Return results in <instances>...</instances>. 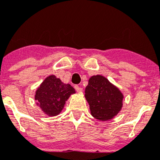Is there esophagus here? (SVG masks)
Wrapping results in <instances>:
<instances>
[{
  "label": "esophagus",
  "mask_w": 160,
  "mask_h": 160,
  "mask_svg": "<svg viewBox=\"0 0 160 160\" xmlns=\"http://www.w3.org/2000/svg\"><path fill=\"white\" fill-rule=\"evenodd\" d=\"M74 89H75V90L77 91L78 92H82V88L80 87V86H74Z\"/></svg>",
  "instance_id": "1"
}]
</instances>
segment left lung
I'll use <instances>...</instances> for the list:
<instances>
[{
  "mask_svg": "<svg viewBox=\"0 0 160 160\" xmlns=\"http://www.w3.org/2000/svg\"><path fill=\"white\" fill-rule=\"evenodd\" d=\"M85 97L92 116L100 121H108L122 110L124 96L107 78L97 74L89 79Z\"/></svg>",
  "mask_w": 160,
  "mask_h": 160,
  "instance_id": "left-lung-1",
  "label": "left lung"
}]
</instances>
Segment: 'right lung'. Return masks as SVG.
I'll return each instance as SVG.
<instances>
[{"label": "right lung", "instance_id": "1", "mask_svg": "<svg viewBox=\"0 0 160 160\" xmlns=\"http://www.w3.org/2000/svg\"><path fill=\"white\" fill-rule=\"evenodd\" d=\"M75 90L70 84H65L54 74L48 76L38 86L34 100L37 105L48 116L58 115L64 108L66 101Z\"/></svg>", "mask_w": 160, "mask_h": 160}]
</instances>
